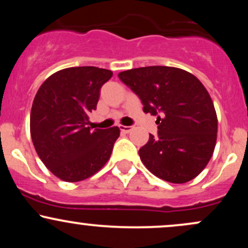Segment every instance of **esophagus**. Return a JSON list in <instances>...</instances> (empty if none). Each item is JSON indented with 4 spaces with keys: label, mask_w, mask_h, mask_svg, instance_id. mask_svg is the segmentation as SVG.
Here are the masks:
<instances>
[{
    "label": "esophagus",
    "mask_w": 248,
    "mask_h": 248,
    "mask_svg": "<svg viewBox=\"0 0 248 248\" xmlns=\"http://www.w3.org/2000/svg\"><path fill=\"white\" fill-rule=\"evenodd\" d=\"M132 129H133V126H120V130L124 134H128Z\"/></svg>",
    "instance_id": "esophagus-1"
}]
</instances>
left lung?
I'll return each instance as SVG.
<instances>
[{"label": "left lung", "instance_id": "left-lung-1", "mask_svg": "<svg viewBox=\"0 0 248 248\" xmlns=\"http://www.w3.org/2000/svg\"><path fill=\"white\" fill-rule=\"evenodd\" d=\"M139 95L143 112L157 115V136L139 150L142 163L156 177L182 184L203 171L217 141L218 119L204 85L187 71L147 66L119 73Z\"/></svg>", "mask_w": 248, "mask_h": 248}]
</instances>
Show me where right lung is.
<instances>
[{"label":"right lung","mask_w":248,"mask_h":248,"mask_svg":"<svg viewBox=\"0 0 248 248\" xmlns=\"http://www.w3.org/2000/svg\"><path fill=\"white\" fill-rule=\"evenodd\" d=\"M112 76V71L94 66L67 67L51 75L37 91L31 139L45 167L62 181H84L109 160L119 127L91 130L86 124L101 86Z\"/></svg>","instance_id":"add662e5"}]
</instances>
